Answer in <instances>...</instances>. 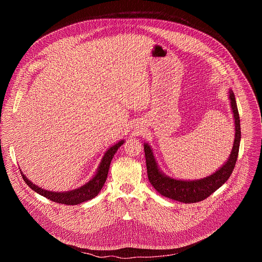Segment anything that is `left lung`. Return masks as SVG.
I'll return each instance as SVG.
<instances>
[{
    "label": "left lung",
    "mask_w": 262,
    "mask_h": 262,
    "mask_svg": "<svg viewBox=\"0 0 262 262\" xmlns=\"http://www.w3.org/2000/svg\"><path fill=\"white\" fill-rule=\"evenodd\" d=\"M229 98L235 122V139L229 160L226 162L225 165L212 175L194 181L177 180L165 176L158 168L150 147L148 146V144L144 145L148 179L152 184L154 188L161 195L183 203H195L209 197L213 192H215L220 188V186H222L228 180L237 161L241 142L239 114L235 101V96L231 90Z\"/></svg>",
    "instance_id": "obj_1"
}]
</instances>
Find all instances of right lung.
I'll return each instance as SVG.
<instances>
[{
  "instance_id": "1",
  "label": "right lung",
  "mask_w": 262,
  "mask_h": 262,
  "mask_svg": "<svg viewBox=\"0 0 262 262\" xmlns=\"http://www.w3.org/2000/svg\"><path fill=\"white\" fill-rule=\"evenodd\" d=\"M122 144H123V141H120L116 145L112 146L105 152L104 157L102 158V161L99 165V168H98L95 176L89 182H87L85 185L81 186V188L74 190V191L64 192V193H55V192L46 191V190L38 188V186H36L35 184H33L30 180L27 179V177L21 172L20 173H21L23 179L26 181V183L36 193H38L39 195H41L54 202H57V203L66 204V205H77L82 202L93 199L94 197H96L98 195V193L102 189V186L106 180L111 161H112V159H113L116 151L118 150V148Z\"/></svg>"
}]
</instances>
